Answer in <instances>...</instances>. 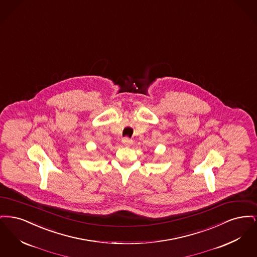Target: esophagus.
Wrapping results in <instances>:
<instances>
[{
	"mask_svg": "<svg viewBox=\"0 0 257 257\" xmlns=\"http://www.w3.org/2000/svg\"><path fill=\"white\" fill-rule=\"evenodd\" d=\"M132 143H133V141L128 137H125L122 139V144L124 146H130V145H132Z\"/></svg>",
	"mask_w": 257,
	"mask_h": 257,
	"instance_id": "esophagus-1",
	"label": "esophagus"
}]
</instances>
